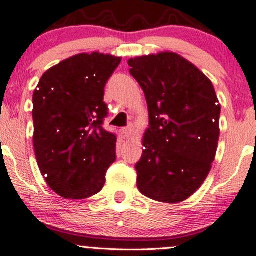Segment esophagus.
<instances>
[{
	"mask_svg": "<svg viewBox=\"0 0 256 256\" xmlns=\"http://www.w3.org/2000/svg\"><path fill=\"white\" fill-rule=\"evenodd\" d=\"M122 134H124V137L128 138H128L134 137V126H128V128H122Z\"/></svg>",
	"mask_w": 256,
	"mask_h": 256,
	"instance_id": "obj_1",
	"label": "esophagus"
}]
</instances>
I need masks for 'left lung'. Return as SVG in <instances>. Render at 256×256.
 Instances as JSON below:
<instances>
[{
	"label": "left lung",
	"mask_w": 256,
	"mask_h": 256,
	"mask_svg": "<svg viewBox=\"0 0 256 256\" xmlns=\"http://www.w3.org/2000/svg\"><path fill=\"white\" fill-rule=\"evenodd\" d=\"M144 92L149 126L136 165L142 195L179 204L204 184L216 158L220 104L210 78L172 52L128 61Z\"/></svg>",
	"instance_id": "1"
}]
</instances>
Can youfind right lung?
<instances>
[{"label": "right lung", "instance_id": "1", "mask_svg": "<svg viewBox=\"0 0 256 256\" xmlns=\"http://www.w3.org/2000/svg\"><path fill=\"white\" fill-rule=\"evenodd\" d=\"M122 58L94 52L49 68L34 91V148L44 180L61 198L84 200L104 188L116 136L104 130V86Z\"/></svg>", "mask_w": 256, "mask_h": 256}]
</instances>
